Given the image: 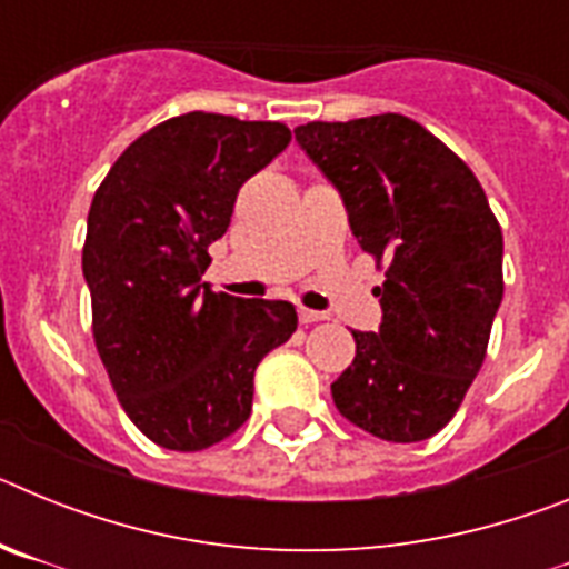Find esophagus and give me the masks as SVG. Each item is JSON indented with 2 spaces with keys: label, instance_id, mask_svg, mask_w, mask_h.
<instances>
[{
  "label": "esophagus",
  "instance_id": "1",
  "mask_svg": "<svg viewBox=\"0 0 569 569\" xmlns=\"http://www.w3.org/2000/svg\"><path fill=\"white\" fill-rule=\"evenodd\" d=\"M299 319H301V325H313V321L328 319V313H321V310H310V308H299Z\"/></svg>",
  "mask_w": 569,
  "mask_h": 569
}]
</instances>
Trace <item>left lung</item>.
Instances as JSON below:
<instances>
[{
	"label": "left lung",
	"instance_id": "1",
	"mask_svg": "<svg viewBox=\"0 0 569 569\" xmlns=\"http://www.w3.org/2000/svg\"><path fill=\"white\" fill-rule=\"evenodd\" d=\"M296 142L339 190L365 253L387 259L379 330L330 385L345 419L396 445L453 419L479 376L499 313L505 239L479 179L399 113L310 122Z\"/></svg>",
	"mask_w": 569,
	"mask_h": 569
}]
</instances>
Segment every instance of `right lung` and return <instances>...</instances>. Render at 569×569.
<instances>
[{"instance_id":"1","label":"right lung","mask_w":569,"mask_h":569,"mask_svg":"<svg viewBox=\"0 0 569 569\" xmlns=\"http://www.w3.org/2000/svg\"><path fill=\"white\" fill-rule=\"evenodd\" d=\"M288 144L279 122L193 110L139 136L93 196L82 250L93 339L124 413L164 450L236 433L256 367L299 325L290 301L202 281L239 188Z\"/></svg>"}]
</instances>
